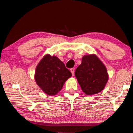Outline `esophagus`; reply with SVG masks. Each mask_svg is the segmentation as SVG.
<instances>
[{
    "mask_svg": "<svg viewBox=\"0 0 133 133\" xmlns=\"http://www.w3.org/2000/svg\"><path fill=\"white\" fill-rule=\"evenodd\" d=\"M70 71H71V73L72 74V75L74 76V75H75V70H74V69L73 68L71 69H70Z\"/></svg>",
    "mask_w": 133,
    "mask_h": 133,
    "instance_id": "1",
    "label": "esophagus"
}]
</instances>
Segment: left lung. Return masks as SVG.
Returning <instances> with one entry per match:
<instances>
[{
  "mask_svg": "<svg viewBox=\"0 0 133 133\" xmlns=\"http://www.w3.org/2000/svg\"><path fill=\"white\" fill-rule=\"evenodd\" d=\"M75 76L83 91L87 95L102 91L109 78L105 66L95 55L83 56Z\"/></svg>",
  "mask_w": 133,
  "mask_h": 133,
  "instance_id": "8db88e82",
  "label": "left lung"
}]
</instances>
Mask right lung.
<instances>
[{
	"mask_svg": "<svg viewBox=\"0 0 133 133\" xmlns=\"http://www.w3.org/2000/svg\"><path fill=\"white\" fill-rule=\"evenodd\" d=\"M71 76L70 71L59 58L47 55L36 67L35 78L45 93L53 96L61 90L65 82Z\"/></svg>",
	"mask_w": 133,
	"mask_h": 133,
	"instance_id": "add662e5",
	"label": "right lung"
}]
</instances>
